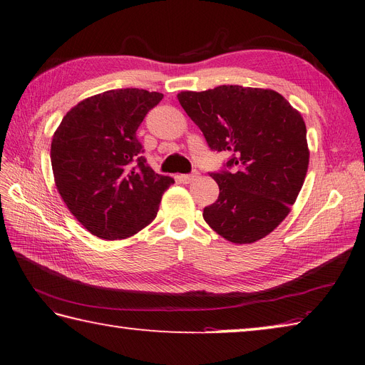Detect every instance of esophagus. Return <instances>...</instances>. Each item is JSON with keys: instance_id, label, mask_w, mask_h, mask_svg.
Returning <instances> with one entry per match:
<instances>
[{"instance_id": "34e87169", "label": "esophagus", "mask_w": 365, "mask_h": 365, "mask_svg": "<svg viewBox=\"0 0 365 365\" xmlns=\"http://www.w3.org/2000/svg\"><path fill=\"white\" fill-rule=\"evenodd\" d=\"M198 176L197 173L195 174H180V176H178V179L182 182V183H191L192 180H195Z\"/></svg>"}]
</instances>
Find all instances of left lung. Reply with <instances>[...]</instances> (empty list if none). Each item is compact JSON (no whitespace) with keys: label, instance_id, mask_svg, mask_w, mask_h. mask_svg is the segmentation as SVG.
<instances>
[{"label":"left lung","instance_id":"1","mask_svg":"<svg viewBox=\"0 0 365 365\" xmlns=\"http://www.w3.org/2000/svg\"><path fill=\"white\" fill-rule=\"evenodd\" d=\"M212 150L231 152L230 170L212 173L219 197L202 212L225 240L255 243L291 212L309 167L306 123L273 89L222 85L178 93Z\"/></svg>","mask_w":365,"mask_h":365}]
</instances>
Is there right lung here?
<instances>
[{"label": "right lung", "mask_w": 365, "mask_h": 365, "mask_svg": "<svg viewBox=\"0 0 365 365\" xmlns=\"http://www.w3.org/2000/svg\"><path fill=\"white\" fill-rule=\"evenodd\" d=\"M163 97L137 88L97 93L67 112L53 134L51 161L58 192L71 215L100 239H128L148 227L174 183L146 164L135 137Z\"/></svg>", "instance_id": "1"}]
</instances>
